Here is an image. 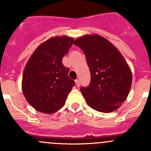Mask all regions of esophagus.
<instances>
[{
	"label": "esophagus",
	"instance_id": "1",
	"mask_svg": "<svg viewBox=\"0 0 151 151\" xmlns=\"http://www.w3.org/2000/svg\"><path fill=\"white\" fill-rule=\"evenodd\" d=\"M75 82H76V85L77 87H78L80 85V82H79V80L78 79H76V80H75Z\"/></svg>",
	"mask_w": 151,
	"mask_h": 151
}]
</instances>
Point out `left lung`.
I'll return each mask as SVG.
<instances>
[{"mask_svg": "<svg viewBox=\"0 0 151 151\" xmlns=\"http://www.w3.org/2000/svg\"><path fill=\"white\" fill-rule=\"evenodd\" d=\"M83 50L91 73V82L80 90L94 110L110 113L117 110L130 91L132 75L120 52L106 38L86 35L75 40Z\"/></svg>", "mask_w": 151, "mask_h": 151, "instance_id": "8db88e82", "label": "left lung"}]
</instances>
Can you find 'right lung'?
<instances>
[{
  "label": "right lung",
  "instance_id": "right-lung-1",
  "mask_svg": "<svg viewBox=\"0 0 151 151\" xmlns=\"http://www.w3.org/2000/svg\"><path fill=\"white\" fill-rule=\"evenodd\" d=\"M73 41L68 36H56L40 45L29 58L22 75V89L36 110L53 113L65 104L75 82L68 76L69 69L62 60Z\"/></svg>",
  "mask_w": 151,
  "mask_h": 151
}]
</instances>
